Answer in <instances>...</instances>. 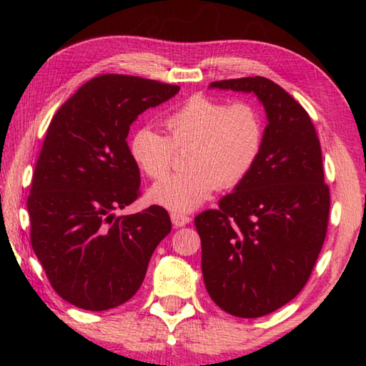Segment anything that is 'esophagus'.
Wrapping results in <instances>:
<instances>
[{
  "label": "esophagus",
  "instance_id": "34e87169",
  "mask_svg": "<svg viewBox=\"0 0 366 366\" xmlns=\"http://www.w3.org/2000/svg\"><path fill=\"white\" fill-rule=\"evenodd\" d=\"M171 221L174 227H182L185 224H189L192 221L187 214H182V213H171Z\"/></svg>",
  "mask_w": 366,
  "mask_h": 366
}]
</instances>
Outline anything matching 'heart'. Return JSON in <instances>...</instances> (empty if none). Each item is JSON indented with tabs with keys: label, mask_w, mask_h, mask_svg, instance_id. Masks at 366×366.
Wrapping results in <instances>:
<instances>
[{
	"label": "heart",
	"mask_w": 366,
	"mask_h": 366,
	"mask_svg": "<svg viewBox=\"0 0 366 366\" xmlns=\"http://www.w3.org/2000/svg\"><path fill=\"white\" fill-rule=\"evenodd\" d=\"M168 137L142 127L129 140L134 163L148 177L169 171L176 150L189 148V171L164 177L152 185L150 200L174 213H187L219 189L237 185L249 174L263 145V121L250 103L226 104L195 95L164 117Z\"/></svg>",
	"instance_id": "heart-1"
}]
</instances>
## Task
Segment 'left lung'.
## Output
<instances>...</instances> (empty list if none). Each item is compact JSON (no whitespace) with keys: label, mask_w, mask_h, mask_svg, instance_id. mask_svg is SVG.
Wrapping results in <instances>:
<instances>
[{"label":"left lung","mask_w":366,"mask_h":366,"mask_svg":"<svg viewBox=\"0 0 366 366\" xmlns=\"http://www.w3.org/2000/svg\"><path fill=\"white\" fill-rule=\"evenodd\" d=\"M209 89L255 95L268 119L249 174L218 209L195 218L209 297L234 317L258 318L300 292L323 247L330 189L321 147L307 111L272 80H219Z\"/></svg>","instance_id":"1"}]
</instances>
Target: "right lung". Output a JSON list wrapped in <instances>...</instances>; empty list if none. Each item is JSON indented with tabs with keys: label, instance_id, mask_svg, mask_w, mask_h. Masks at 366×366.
Segmentation results:
<instances>
[{
	"label": "right lung",
	"instance_id": "right-lung-1",
	"mask_svg": "<svg viewBox=\"0 0 366 366\" xmlns=\"http://www.w3.org/2000/svg\"><path fill=\"white\" fill-rule=\"evenodd\" d=\"M181 86L121 74L89 80L49 122L27 200L30 240L61 299L103 312L137 292L154 249L171 232L164 208L116 216L137 200L132 122Z\"/></svg>",
	"mask_w": 366,
	"mask_h": 366
}]
</instances>
